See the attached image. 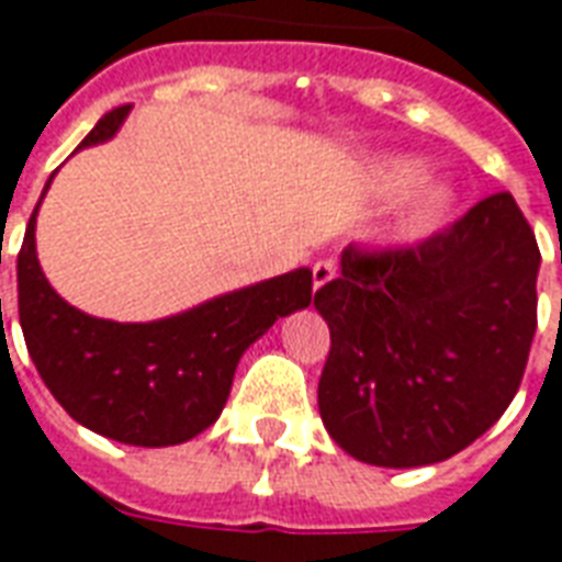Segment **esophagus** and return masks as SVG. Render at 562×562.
<instances>
[{"instance_id":"34e87169","label":"esophagus","mask_w":562,"mask_h":562,"mask_svg":"<svg viewBox=\"0 0 562 562\" xmlns=\"http://www.w3.org/2000/svg\"><path fill=\"white\" fill-rule=\"evenodd\" d=\"M336 261L334 259H322V261H315L313 265V282H315V289H322V285H327L330 280H336Z\"/></svg>"}]
</instances>
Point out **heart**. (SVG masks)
<instances>
[{
    "label": "heart",
    "instance_id": "heart-1",
    "mask_svg": "<svg viewBox=\"0 0 562 562\" xmlns=\"http://www.w3.org/2000/svg\"><path fill=\"white\" fill-rule=\"evenodd\" d=\"M426 166L414 160V157H396L378 172V187L384 196H398L414 184H419ZM456 205V190L447 181H423V184L405 199V205L396 211V220L386 232V238L396 244H419L429 235H435L440 223Z\"/></svg>",
    "mask_w": 562,
    "mask_h": 562
}]
</instances>
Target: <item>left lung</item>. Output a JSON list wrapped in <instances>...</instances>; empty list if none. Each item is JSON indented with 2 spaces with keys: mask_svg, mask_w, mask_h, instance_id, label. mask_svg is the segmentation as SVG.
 Instances as JSON below:
<instances>
[{
  "mask_svg": "<svg viewBox=\"0 0 562 562\" xmlns=\"http://www.w3.org/2000/svg\"><path fill=\"white\" fill-rule=\"evenodd\" d=\"M539 261L509 193L417 247H345L342 273L315 292L330 438L366 464L423 468L492 429L525 378Z\"/></svg>",
  "mask_w": 562,
  "mask_h": 562,
  "instance_id": "8db88e82",
  "label": "left lung"
}]
</instances>
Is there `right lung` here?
Here are the masks:
<instances>
[{
  "instance_id": "right-lung-1",
  "label": "right lung",
  "mask_w": 562,
  "mask_h": 562,
  "mask_svg": "<svg viewBox=\"0 0 562 562\" xmlns=\"http://www.w3.org/2000/svg\"><path fill=\"white\" fill-rule=\"evenodd\" d=\"M127 112L131 106L106 112L80 148L112 139ZM35 217L37 207L16 256V301L29 357L70 417L119 443L172 447L196 438L217 423L249 345L277 318L313 301V270L297 268L160 322L94 318L61 301L44 277Z\"/></svg>"
}]
</instances>
